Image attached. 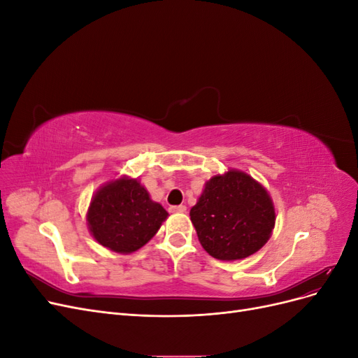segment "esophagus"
Returning a JSON list of instances; mask_svg holds the SVG:
<instances>
[{"label": "esophagus", "instance_id": "esophagus-1", "mask_svg": "<svg viewBox=\"0 0 358 358\" xmlns=\"http://www.w3.org/2000/svg\"><path fill=\"white\" fill-rule=\"evenodd\" d=\"M170 212L171 213H185L187 212V206H183V204H180V206H171Z\"/></svg>", "mask_w": 358, "mask_h": 358}]
</instances>
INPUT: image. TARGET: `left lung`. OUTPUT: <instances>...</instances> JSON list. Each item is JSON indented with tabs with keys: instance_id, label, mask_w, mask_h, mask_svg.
Masks as SVG:
<instances>
[{
	"instance_id": "left-lung-1",
	"label": "left lung",
	"mask_w": 358,
	"mask_h": 358,
	"mask_svg": "<svg viewBox=\"0 0 358 358\" xmlns=\"http://www.w3.org/2000/svg\"><path fill=\"white\" fill-rule=\"evenodd\" d=\"M189 216L204 251L222 262L243 259L259 251L276 221L268 191L237 169L206 180Z\"/></svg>"
}]
</instances>
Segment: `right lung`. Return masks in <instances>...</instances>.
Returning <instances> with one entry per match:
<instances>
[{"label": "right lung", "mask_w": 358, "mask_h": 358, "mask_svg": "<svg viewBox=\"0 0 358 358\" xmlns=\"http://www.w3.org/2000/svg\"><path fill=\"white\" fill-rule=\"evenodd\" d=\"M167 218V210L150 199L140 180L124 175L95 191L86 225L94 239L109 251L133 254L152 239Z\"/></svg>", "instance_id": "obj_1"}]
</instances>
